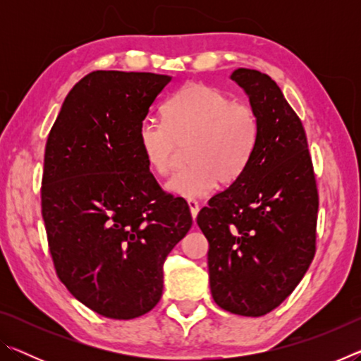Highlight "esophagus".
<instances>
[{
  "instance_id": "34e87169",
  "label": "esophagus",
  "mask_w": 361,
  "mask_h": 361,
  "mask_svg": "<svg viewBox=\"0 0 361 361\" xmlns=\"http://www.w3.org/2000/svg\"><path fill=\"white\" fill-rule=\"evenodd\" d=\"M188 207H189V210H191L192 219H195V216H197V213H199V202H197V200H194V199H189Z\"/></svg>"
}]
</instances>
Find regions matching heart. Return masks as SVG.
<instances>
[{"mask_svg": "<svg viewBox=\"0 0 361 361\" xmlns=\"http://www.w3.org/2000/svg\"><path fill=\"white\" fill-rule=\"evenodd\" d=\"M164 124L145 121L138 146L146 166L156 175L172 170L181 148L188 169L175 173L166 189L183 199L207 197L221 185L240 178L253 156L258 119L247 103L234 102L213 85H183L162 108Z\"/></svg>", "mask_w": 361, "mask_h": 361, "instance_id": "heart-1", "label": "heart"}]
</instances>
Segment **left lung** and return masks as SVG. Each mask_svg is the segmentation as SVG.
I'll return each instance as SVG.
<instances>
[{"label":"left lung","instance_id":"obj_1","mask_svg":"<svg viewBox=\"0 0 361 361\" xmlns=\"http://www.w3.org/2000/svg\"><path fill=\"white\" fill-rule=\"evenodd\" d=\"M258 119L245 172L197 215L209 240L212 296L235 315L261 317L288 298L315 256L317 189L301 119L264 73L231 75Z\"/></svg>","mask_w":361,"mask_h":361}]
</instances>
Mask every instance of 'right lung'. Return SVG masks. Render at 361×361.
I'll return each instance as SVG.
<instances>
[{
  "mask_svg": "<svg viewBox=\"0 0 361 361\" xmlns=\"http://www.w3.org/2000/svg\"><path fill=\"white\" fill-rule=\"evenodd\" d=\"M172 78L92 71L70 90L49 132L41 213L56 272L106 319L130 320L162 296V264L191 229L188 202L162 191L138 129Z\"/></svg>",
  "mask_w": 361,
  "mask_h": 361,
  "instance_id": "obj_1",
  "label": "right lung"
}]
</instances>
